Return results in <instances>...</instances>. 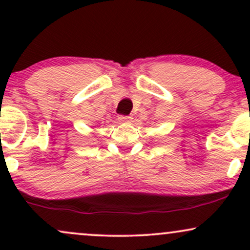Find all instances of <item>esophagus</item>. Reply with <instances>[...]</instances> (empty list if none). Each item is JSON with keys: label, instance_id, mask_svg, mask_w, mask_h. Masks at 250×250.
<instances>
[{"label": "esophagus", "instance_id": "34e87169", "mask_svg": "<svg viewBox=\"0 0 250 250\" xmlns=\"http://www.w3.org/2000/svg\"><path fill=\"white\" fill-rule=\"evenodd\" d=\"M119 120L121 122H130L131 120H133V117L128 116V115H120L119 116Z\"/></svg>", "mask_w": 250, "mask_h": 250}]
</instances>
